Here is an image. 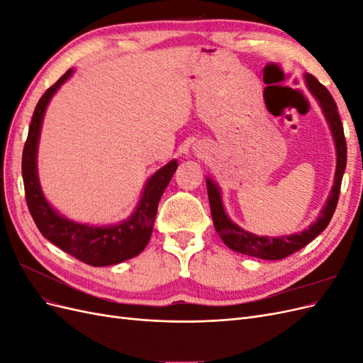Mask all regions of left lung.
Segmentation results:
<instances>
[{
  "instance_id": "obj_1",
  "label": "left lung",
  "mask_w": 363,
  "mask_h": 363,
  "mask_svg": "<svg viewBox=\"0 0 363 363\" xmlns=\"http://www.w3.org/2000/svg\"><path fill=\"white\" fill-rule=\"evenodd\" d=\"M306 84L309 87L312 95L320 103L324 116L327 119L328 125H330L332 135L336 145V172H335V182L330 195H328L327 203L323 207V211L318 216L316 221L309 227L303 230L301 233H294L289 236L281 238H269V236H257L255 233H250L247 230L236 225L232 219L225 213V208L221 199V191H219L218 184L211 179H206L207 184V195L208 203H211V212L213 225L218 235L221 236L224 244L232 248L233 251L240 252V255H247L251 257H259L265 260H279L291 256L292 252L301 250L307 244L313 240L330 223V219L336 211L339 192H340V183H342V175L347 167V142L344 136V127L342 121L337 113V107L333 100L330 92L327 87L318 82L312 74H306Z\"/></svg>"
}]
</instances>
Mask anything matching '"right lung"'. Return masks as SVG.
Listing matches in <instances>:
<instances>
[{
	"instance_id": "obj_1",
	"label": "right lung",
	"mask_w": 363,
	"mask_h": 363,
	"mask_svg": "<svg viewBox=\"0 0 363 363\" xmlns=\"http://www.w3.org/2000/svg\"><path fill=\"white\" fill-rule=\"evenodd\" d=\"M71 74L72 69L67 71L56 83L48 87L47 92L40 96L35 113H33L23 151L26 200L39 232L50 242L91 267L116 265V263L138 256L147 247L152 233V225H155L160 196L167 189L179 163L177 160H171L156 174L151 175L144 192H142L136 211L123 223L107 227H95L74 223L71 219L59 215L48 204L40 189L36 163L38 144L47 106L52 95L69 79Z\"/></svg>"
}]
</instances>
